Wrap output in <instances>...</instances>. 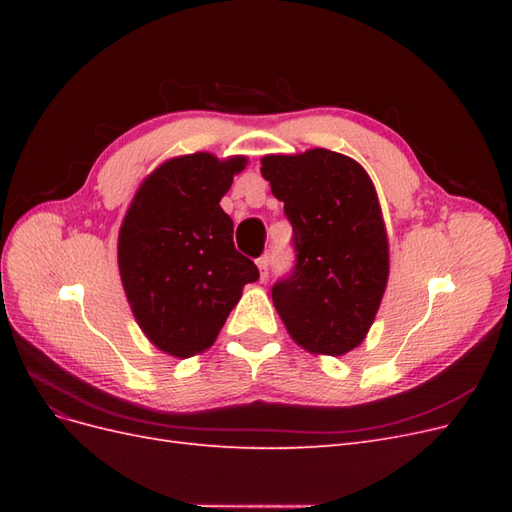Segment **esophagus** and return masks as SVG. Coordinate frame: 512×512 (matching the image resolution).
I'll use <instances>...</instances> for the list:
<instances>
[{"label":"esophagus","mask_w":512,"mask_h":512,"mask_svg":"<svg viewBox=\"0 0 512 512\" xmlns=\"http://www.w3.org/2000/svg\"><path fill=\"white\" fill-rule=\"evenodd\" d=\"M269 256L265 254V256H260L258 260H256V265H258V269H260V280L262 282H267V277H269Z\"/></svg>","instance_id":"esophagus-1"}]
</instances>
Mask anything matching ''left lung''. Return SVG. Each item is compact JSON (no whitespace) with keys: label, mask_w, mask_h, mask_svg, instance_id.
I'll use <instances>...</instances> for the list:
<instances>
[{"label":"left lung","mask_w":512,"mask_h":512,"mask_svg":"<svg viewBox=\"0 0 512 512\" xmlns=\"http://www.w3.org/2000/svg\"><path fill=\"white\" fill-rule=\"evenodd\" d=\"M260 173L292 226L294 267L273 284V305L299 346L346 354L363 342L389 280L374 183L329 149L267 156Z\"/></svg>","instance_id":"8db88e82"}]
</instances>
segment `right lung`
Masks as SVG:
<instances>
[{
  "instance_id": "add662e5",
  "label": "right lung",
  "mask_w": 512,
  "mask_h": 512,
  "mask_svg": "<svg viewBox=\"0 0 512 512\" xmlns=\"http://www.w3.org/2000/svg\"><path fill=\"white\" fill-rule=\"evenodd\" d=\"M245 158L211 153L168 160L151 173L119 232V273L132 312L160 350H207L245 284L260 273L235 250L232 220L220 200Z\"/></svg>"
}]
</instances>
